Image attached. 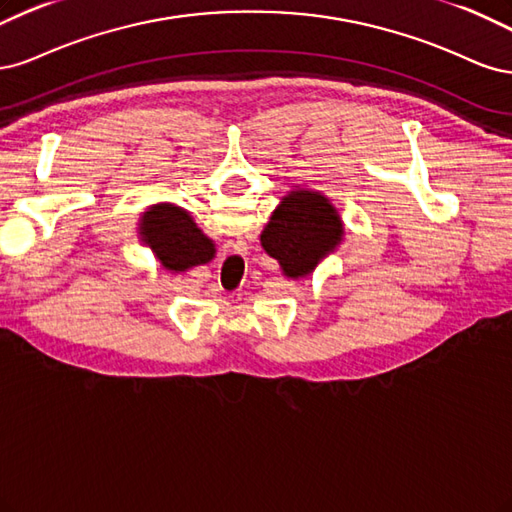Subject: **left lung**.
Here are the masks:
<instances>
[{
	"label": "left lung",
	"mask_w": 512,
	"mask_h": 512,
	"mask_svg": "<svg viewBox=\"0 0 512 512\" xmlns=\"http://www.w3.org/2000/svg\"><path fill=\"white\" fill-rule=\"evenodd\" d=\"M344 236L332 202L319 191L295 189L283 197L261 232V246L287 278H304L336 251Z\"/></svg>",
	"instance_id": "1"
}]
</instances>
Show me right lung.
I'll use <instances>...</instances> for the list:
<instances>
[{
	"label": "right lung",
	"mask_w": 512,
	"mask_h": 512,
	"mask_svg": "<svg viewBox=\"0 0 512 512\" xmlns=\"http://www.w3.org/2000/svg\"><path fill=\"white\" fill-rule=\"evenodd\" d=\"M140 238L151 246L161 266L172 272H187L208 263L217 249L191 214L174 204H155L140 219Z\"/></svg>",
	"instance_id": "1"
}]
</instances>
